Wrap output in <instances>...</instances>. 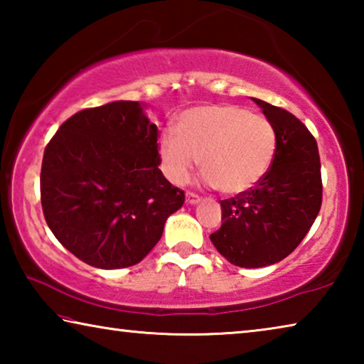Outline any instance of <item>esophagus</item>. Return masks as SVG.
Segmentation results:
<instances>
[{
    "mask_svg": "<svg viewBox=\"0 0 364 364\" xmlns=\"http://www.w3.org/2000/svg\"><path fill=\"white\" fill-rule=\"evenodd\" d=\"M200 202V197L194 193H186V204L188 205H196Z\"/></svg>",
    "mask_w": 364,
    "mask_h": 364,
    "instance_id": "esophagus-1",
    "label": "esophagus"
}]
</instances>
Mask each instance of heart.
I'll list each match as a JSON object with an SVG mask.
<instances>
[{"label": "heart", "instance_id": "obj_1", "mask_svg": "<svg viewBox=\"0 0 364 364\" xmlns=\"http://www.w3.org/2000/svg\"><path fill=\"white\" fill-rule=\"evenodd\" d=\"M278 138L271 122L234 104L186 109L176 132L162 133L159 156L168 180L181 186L199 157L204 181L228 196L244 194L260 183L273 164Z\"/></svg>", "mask_w": 364, "mask_h": 364}]
</instances>
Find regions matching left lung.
Returning a JSON list of instances; mask_svg holds the SVG:
<instances>
[{
    "label": "left lung",
    "instance_id": "obj_1",
    "mask_svg": "<svg viewBox=\"0 0 364 364\" xmlns=\"http://www.w3.org/2000/svg\"><path fill=\"white\" fill-rule=\"evenodd\" d=\"M274 127L278 149L254 189L221 200V228L210 241L228 262L262 268L286 258L315 223L323 199L316 139L297 117L252 97Z\"/></svg>",
    "mask_w": 364,
    "mask_h": 364
}]
</instances>
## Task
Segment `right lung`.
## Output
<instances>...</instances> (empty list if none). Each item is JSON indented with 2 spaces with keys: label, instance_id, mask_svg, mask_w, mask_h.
<instances>
[{
  "label": "right lung",
  "instance_id": "obj_1",
  "mask_svg": "<svg viewBox=\"0 0 364 364\" xmlns=\"http://www.w3.org/2000/svg\"><path fill=\"white\" fill-rule=\"evenodd\" d=\"M144 109L138 101H114L80 110L45 149V220L58 241L91 267L139 263L184 202L183 191L159 168V130Z\"/></svg>",
  "mask_w": 364,
  "mask_h": 364
}]
</instances>
